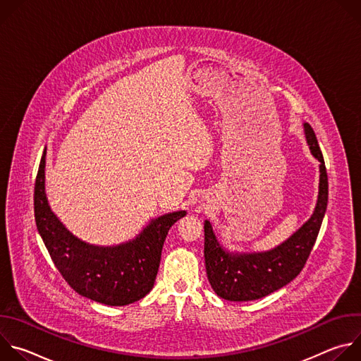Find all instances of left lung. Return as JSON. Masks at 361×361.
Wrapping results in <instances>:
<instances>
[{"instance_id":"obj_1","label":"left lung","mask_w":361,"mask_h":361,"mask_svg":"<svg viewBox=\"0 0 361 361\" xmlns=\"http://www.w3.org/2000/svg\"><path fill=\"white\" fill-rule=\"evenodd\" d=\"M305 138L320 161L319 198L313 216L281 245L252 254H231L219 244L210 221L204 223V259L207 277L219 297L230 301L259 300L284 287L302 270L317 240L329 200V180L322 149L310 124Z\"/></svg>"}]
</instances>
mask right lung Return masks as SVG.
Returning a JSON list of instances; mask_svg holds the SVG:
<instances>
[{
    "instance_id": "add662e5",
    "label": "right lung",
    "mask_w": 361,
    "mask_h": 361,
    "mask_svg": "<svg viewBox=\"0 0 361 361\" xmlns=\"http://www.w3.org/2000/svg\"><path fill=\"white\" fill-rule=\"evenodd\" d=\"M44 169L45 151L34 185L35 223L51 260L70 287L107 305H127L147 295L156 281L169 230L185 212L152 220L126 244L91 245L74 237L51 212L44 191Z\"/></svg>"
}]
</instances>
